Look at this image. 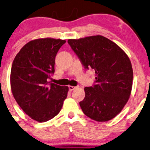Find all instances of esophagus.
I'll return each mask as SVG.
<instances>
[{
  "instance_id": "obj_1",
  "label": "esophagus",
  "mask_w": 150,
  "mask_h": 150,
  "mask_svg": "<svg viewBox=\"0 0 150 150\" xmlns=\"http://www.w3.org/2000/svg\"><path fill=\"white\" fill-rule=\"evenodd\" d=\"M77 88V86H69V89L70 91H73V90L75 89V88Z\"/></svg>"
}]
</instances>
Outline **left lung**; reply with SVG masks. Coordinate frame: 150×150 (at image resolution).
<instances>
[{"instance_id":"1","label":"left lung","mask_w":150,"mask_h":150,"mask_svg":"<svg viewBox=\"0 0 150 150\" xmlns=\"http://www.w3.org/2000/svg\"><path fill=\"white\" fill-rule=\"evenodd\" d=\"M68 43L86 69L95 73V84L85 87V97L79 105L87 117L96 121L111 120L122 110L130 95L133 71L126 53L102 35Z\"/></svg>"}]
</instances>
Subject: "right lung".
<instances>
[{
	"mask_svg": "<svg viewBox=\"0 0 150 150\" xmlns=\"http://www.w3.org/2000/svg\"><path fill=\"white\" fill-rule=\"evenodd\" d=\"M65 40L41 38L26 44L15 57L10 82L13 97L33 120L45 122L61 110L69 87L49 80L55 72V59Z\"/></svg>",
	"mask_w": 150,
	"mask_h": 150,
	"instance_id": "right-lung-1",
	"label": "right lung"
}]
</instances>
